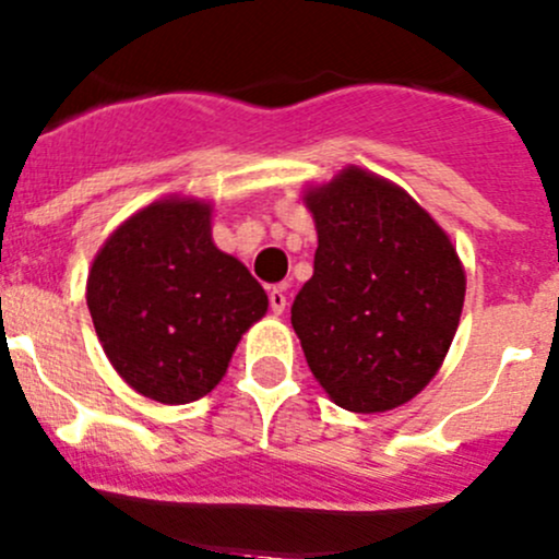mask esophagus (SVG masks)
<instances>
[{
  "instance_id": "1",
  "label": "esophagus",
  "mask_w": 559,
  "mask_h": 559,
  "mask_svg": "<svg viewBox=\"0 0 559 559\" xmlns=\"http://www.w3.org/2000/svg\"><path fill=\"white\" fill-rule=\"evenodd\" d=\"M286 289H289V284H278V286H273L267 294L270 310H273L275 316H281V312L286 310V305H289V299H286Z\"/></svg>"
}]
</instances>
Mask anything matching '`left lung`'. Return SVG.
I'll use <instances>...</instances> for the list:
<instances>
[{
    "mask_svg": "<svg viewBox=\"0 0 559 559\" xmlns=\"http://www.w3.org/2000/svg\"><path fill=\"white\" fill-rule=\"evenodd\" d=\"M305 201L318 249L292 326L310 371L355 414L403 406L456 334L467 289L456 249L406 190L364 169H342Z\"/></svg>",
    "mask_w": 559,
    "mask_h": 559,
    "instance_id": "obj_1",
    "label": "left lung"
}]
</instances>
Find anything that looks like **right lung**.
<instances>
[{
	"label": "right lung",
	"instance_id": "add662e5",
	"mask_svg": "<svg viewBox=\"0 0 559 559\" xmlns=\"http://www.w3.org/2000/svg\"><path fill=\"white\" fill-rule=\"evenodd\" d=\"M210 204L167 199L132 214L97 251L87 308L119 377L151 401L204 397L228 371L267 294L214 247Z\"/></svg>",
	"mask_w": 559,
	"mask_h": 559
}]
</instances>
